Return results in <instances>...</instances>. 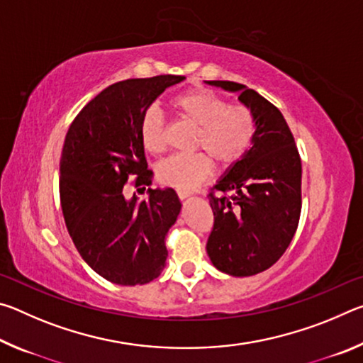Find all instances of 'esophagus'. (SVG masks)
Wrapping results in <instances>:
<instances>
[{
  "instance_id": "obj_1",
  "label": "esophagus",
  "mask_w": 363,
  "mask_h": 363,
  "mask_svg": "<svg viewBox=\"0 0 363 363\" xmlns=\"http://www.w3.org/2000/svg\"><path fill=\"white\" fill-rule=\"evenodd\" d=\"M190 195V192H187V190H177V196H179L181 200H184V199H187V196Z\"/></svg>"
}]
</instances>
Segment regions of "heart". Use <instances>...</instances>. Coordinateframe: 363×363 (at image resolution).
<instances>
[{
  "instance_id": "obj_1",
  "label": "heart",
  "mask_w": 363,
  "mask_h": 363,
  "mask_svg": "<svg viewBox=\"0 0 363 363\" xmlns=\"http://www.w3.org/2000/svg\"><path fill=\"white\" fill-rule=\"evenodd\" d=\"M174 113L196 128L194 149L205 154L173 155L157 167L158 181L177 190H190L210 177L214 163L229 168L247 155L256 136V118L247 106H230L211 91L195 89L171 102ZM140 140L147 152L167 150V123L157 108H149L140 120Z\"/></svg>"
}]
</instances>
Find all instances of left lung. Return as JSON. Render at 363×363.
Instances as JSON below:
<instances>
[{
	"label": "left lung",
	"mask_w": 363,
	"mask_h": 363,
	"mask_svg": "<svg viewBox=\"0 0 363 363\" xmlns=\"http://www.w3.org/2000/svg\"><path fill=\"white\" fill-rule=\"evenodd\" d=\"M208 84L240 94L256 118L253 147L208 194L214 214L208 256L220 272L248 277L274 266L298 229L301 157L274 104L240 83Z\"/></svg>",
	"instance_id": "left-lung-1"
}]
</instances>
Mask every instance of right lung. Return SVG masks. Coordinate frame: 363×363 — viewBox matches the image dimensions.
Wrapping results in <instances>:
<instances>
[{"label": "right lung", "mask_w": 363, "mask_h": 363, "mask_svg": "<svg viewBox=\"0 0 363 363\" xmlns=\"http://www.w3.org/2000/svg\"><path fill=\"white\" fill-rule=\"evenodd\" d=\"M186 77L158 75L110 84L79 110L60 157V205L73 243L88 266L116 285L149 284L164 267V237L181 201L173 189L126 199L125 184L149 186L140 120L168 86ZM145 190V187H144Z\"/></svg>", "instance_id": "add662e5"}]
</instances>
